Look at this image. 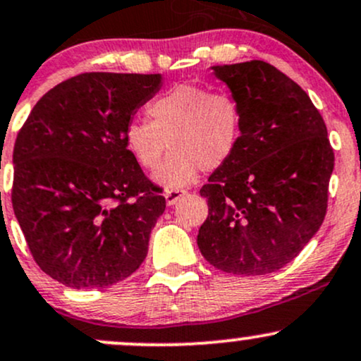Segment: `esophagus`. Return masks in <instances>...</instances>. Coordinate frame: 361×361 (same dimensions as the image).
I'll return each mask as SVG.
<instances>
[{
  "mask_svg": "<svg viewBox=\"0 0 361 361\" xmlns=\"http://www.w3.org/2000/svg\"><path fill=\"white\" fill-rule=\"evenodd\" d=\"M185 190H168V192L164 193V197H166V204L168 205H174L176 204L178 200L181 199V197L185 195Z\"/></svg>",
  "mask_w": 361,
  "mask_h": 361,
  "instance_id": "esophagus-1",
  "label": "esophagus"
}]
</instances>
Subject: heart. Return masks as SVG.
Segmentation results:
<instances>
[{
	"label": "heart",
	"instance_id": "1",
	"mask_svg": "<svg viewBox=\"0 0 361 361\" xmlns=\"http://www.w3.org/2000/svg\"><path fill=\"white\" fill-rule=\"evenodd\" d=\"M150 121L133 120L123 138L138 166L154 169L166 147L169 157L154 173L164 188H181L233 157L243 133L240 102L228 92L197 84H178L147 106Z\"/></svg>",
	"mask_w": 361,
	"mask_h": 361
}]
</instances>
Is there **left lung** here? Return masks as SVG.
<instances>
[{
	"label": "left lung",
	"instance_id": "obj_1",
	"mask_svg": "<svg viewBox=\"0 0 361 361\" xmlns=\"http://www.w3.org/2000/svg\"><path fill=\"white\" fill-rule=\"evenodd\" d=\"M243 113L236 152L200 188L197 245L216 269L264 276L290 264L322 226L334 152L319 109L269 63L212 66Z\"/></svg>",
	"mask_w": 361,
	"mask_h": 361
}]
</instances>
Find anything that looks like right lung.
<instances>
[{
  "label": "right lung",
  "instance_id": "right-lung-1",
  "mask_svg": "<svg viewBox=\"0 0 361 361\" xmlns=\"http://www.w3.org/2000/svg\"><path fill=\"white\" fill-rule=\"evenodd\" d=\"M159 73H82L37 101L13 149L11 204L39 267L65 286L106 288L147 255L164 212L125 145L126 125Z\"/></svg>",
  "mask_w": 361,
  "mask_h": 361
}]
</instances>
